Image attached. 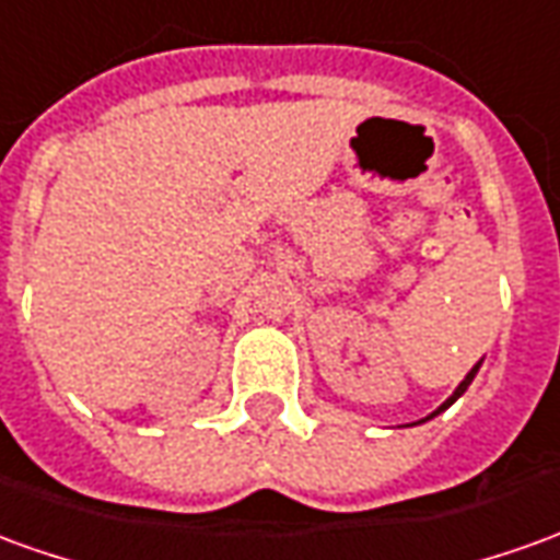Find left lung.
Listing matches in <instances>:
<instances>
[{
  "instance_id": "left-lung-1",
  "label": "left lung",
  "mask_w": 560,
  "mask_h": 560,
  "mask_svg": "<svg viewBox=\"0 0 560 560\" xmlns=\"http://www.w3.org/2000/svg\"><path fill=\"white\" fill-rule=\"evenodd\" d=\"M479 366H482V361L476 363V366H472L470 373L464 375V382H460V385H457V388H455V394H452V397H448V400H445V402H443V406H440V409H436V412H430V416H428V418H433V416H440V412H443V409H448V406H452V402H455V400H457V397H460V394H464V390L470 388V382H472V378H476V373H479Z\"/></svg>"
}]
</instances>
